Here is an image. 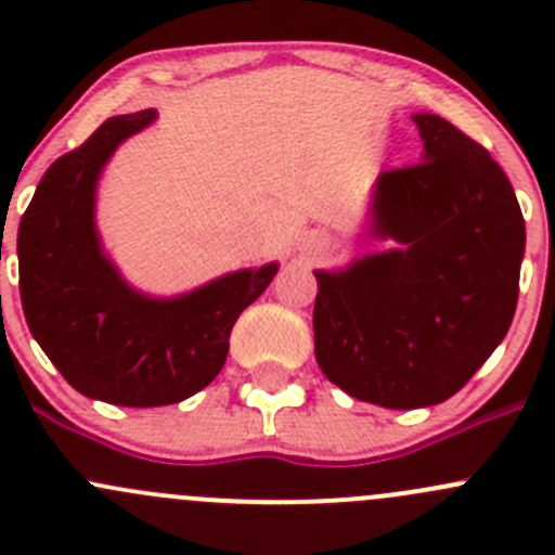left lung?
Masks as SVG:
<instances>
[{"label": "left lung", "instance_id": "8db88e82", "mask_svg": "<svg viewBox=\"0 0 555 555\" xmlns=\"http://www.w3.org/2000/svg\"><path fill=\"white\" fill-rule=\"evenodd\" d=\"M422 164L378 173L373 238L395 249L313 271V351L346 395L395 411L456 395L507 335L526 228L489 150L438 115H413Z\"/></svg>", "mask_w": 555, "mask_h": 555}]
</instances>
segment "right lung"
<instances>
[{"mask_svg":"<svg viewBox=\"0 0 555 555\" xmlns=\"http://www.w3.org/2000/svg\"><path fill=\"white\" fill-rule=\"evenodd\" d=\"M153 120L155 109L104 120L44 171L18 228L31 335L80 395L126 408L171 405L215 382L238 313L279 271L244 268L177 298H150L120 276L93 220L96 184L112 153Z\"/></svg>","mask_w":555,"mask_h":555,"instance_id":"obj_1","label":"right lung"}]
</instances>
